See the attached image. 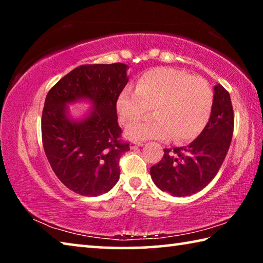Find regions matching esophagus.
Wrapping results in <instances>:
<instances>
[{
  "instance_id": "obj_1",
  "label": "esophagus",
  "mask_w": 263,
  "mask_h": 263,
  "mask_svg": "<svg viewBox=\"0 0 263 263\" xmlns=\"http://www.w3.org/2000/svg\"><path fill=\"white\" fill-rule=\"evenodd\" d=\"M144 144H142L141 141H132L131 144H130V147L132 148V149H135V148H138L139 147V146H142Z\"/></svg>"
}]
</instances>
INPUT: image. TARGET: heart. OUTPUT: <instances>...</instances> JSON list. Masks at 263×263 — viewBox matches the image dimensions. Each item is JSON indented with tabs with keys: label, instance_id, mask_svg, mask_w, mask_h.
Wrapping results in <instances>:
<instances>
[{
	"label": "heart",
	"instance_id": "1",
	"mask_svg": "<svg viewBox=\"0 0 263 263\" xmlns=\"http://www.w3.org/2000/svg\"><path fill=\"white\" fill-rule=\"evenodd\" d=\"M215 95L206 80L174 68H155L142 74L136 90L119 94L117 111L124 125L154 115L127 128L131 139H166L188 142L197 138L211 117Z\"/></svg>",
	"mask_w": 263,
	"mask_h": 263
}]
</instances>
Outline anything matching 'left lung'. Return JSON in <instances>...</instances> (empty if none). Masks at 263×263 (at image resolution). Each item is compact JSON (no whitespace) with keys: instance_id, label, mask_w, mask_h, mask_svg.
Segmentation results:
<instances>
[{"instance_id":"8db88e82","label":"left lung","mask_w":263,"mask_h":263,"mask_svg":"<svg viewBox=\"0 0 263 263\" xmlns=\"http://www.w3.org/2000/svg\"><path fill=\"white\" fill-rule=\"evenodd\" d=\"M234 128V115L229 91L215 86L211 117L198 138L183 147L164 148L163 157L151 167L159 189L176 197L190 196L210 183L224 162Z\"/></svg>"}]
</instances>
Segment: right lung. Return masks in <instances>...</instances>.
Instances as JSON below:
<instances>
[{"instance_id":"add662e5","label":"right lung","mask_w":263,"mask_h":263,"mask_svg":"<svg viewBox=\"0 0 263 263\" xmlns=\"http://www.w3.org/2000/svg\"><path fill=\"white\" fill-rule=\"evenodd\" d=\"M126 68L121 62L81 65L47 92L42 115L44 151L58 179L79 195L108 193L119 179V159L130 151L116 108L128 81ZM80 98L96 106L78 123L68 119L65 104Z\"/></svg>"}]
</instances>
